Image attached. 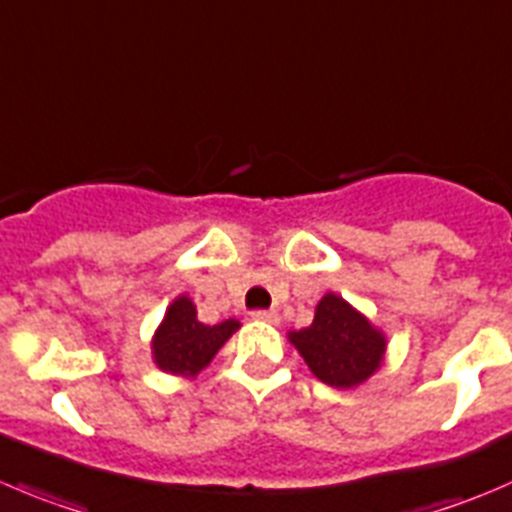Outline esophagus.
I'll list each match as a JSON object with an SVG mask.
<instances>
[{
    "instance_id": "obj_1",
    "label": "esophagus",
    "mask_w": 512,
    "mask_h": 512,
    "mask_svg": "<svg viewBox=\"0 0 512 512\" xmlns=\"http://www.w3.org/2000/svg\"><path fill=\"white\" fill-rule=\"evenodd\" d=\"M252 320L272 322V325H277V322H280V315H277L275 310H255V312H252Z\"/></svg>"
}]
</instances>
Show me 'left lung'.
Instances as JSON below:
<instances>
[{
    "instance_id": "obj_1",
    "label": "left lung",
    "mask_w": 512,
    "mask_h": 512,
    "mask_svg": "<svg viewBox=\"0 0 512 512\" xmlns=\"http://www.w3.org/2000/svg\"><path fill=\"white\" fill-rule=\"evenodd\" d=\"M290 342L305 357L317 380L330 388H357L380 367L385 335L335 292L317 302L310 327L290 332Z\"/></svg>"
}]
</instances>
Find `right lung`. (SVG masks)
<instances>
[{"label": "right lung", "instance_id": "1", "mask_svg": "<svg viewBox=\"0 0 512 512\" xmlns=\"http://www.w3.org/2000/svg\"><path fill=\"white\" fill-rule=\"evenodd\" d=\"M240 327L237 320L205 325L197 320V310L187 295H180L165 312V320L152 337V357L157 367L170 375L195 377L212 362L222 345Z\"/></svg>", "mask_w": 512, "mask_h": 512}]
</instances>
